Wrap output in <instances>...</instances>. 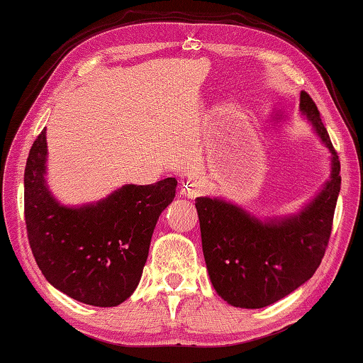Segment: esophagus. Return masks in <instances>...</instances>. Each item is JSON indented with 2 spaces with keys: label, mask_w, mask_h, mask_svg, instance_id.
Listing matches in <instances>:
<instances>
[{
  "label": "esophagus",
  "mask_w": 363,
  "mask_h": 363,
  "mask_svg": "<svg viewBox=\"0 0 363 363\" xmlns=\"http://www.w3.org/2000/svg\"><path fill=\"white\" fill-rule=\"evenodd\" d=\"M182 192L189 199H195L196 195L201 194V186L196 181H187L186 186H182Z\"/></svg>",
  "instance_id": "esophagus-1"
}]
</instances>
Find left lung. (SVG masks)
Instances as JSON below:
<instances>
[{
  "instance_id": "obj_1",
  "label": "left lung",
  "mask_w": 363,
  "mask_h": 363,
  "mask_svg": "<svg viewBox=\"0 0 363 363\" xmlns=\"http://www.w3.org/2000/svg\"><path fill=\"white\" fill-rule=\"evenodd\" d=\"M299 107L331 152V179L314 201L296 216L261 223L227 201L208 196L195 200L211 284L235 307L259 309L285 298L315 274L328 247L341 164L320 112L306 91Z\"/></svg>"
}]
</instances>
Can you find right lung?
Wrapping results in <instances>:
<instances>
[{"label":"right lung","mask_w":363,"mask_h":363,"mask_svg":"<svg viewBox=\"0 0 363 363\" xmlns=\"http://www.w3.org/2000/svg\"><path fill=\"white\" fill-rule=\"evenodd\" d=\"M46 130L30 149L23 174L28 243L54 288L79 303L113 307L131 296L143 275L160 214L174 199V177L123 186L96 205L67 208L45 182Z\"/></svg>","instance_id":"right-lung-1"}]
</instances>
